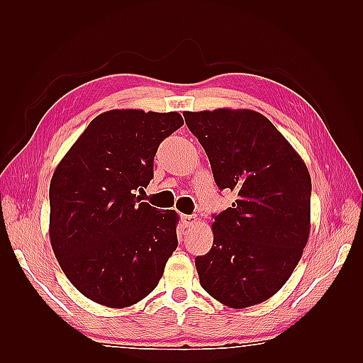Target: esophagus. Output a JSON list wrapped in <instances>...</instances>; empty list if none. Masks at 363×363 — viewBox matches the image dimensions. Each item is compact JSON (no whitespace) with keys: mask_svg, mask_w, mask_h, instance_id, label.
<instances>
[{"mask_svg":"<svg viewBox=\"0 0 363 363\" xmlns=\"http://www.w3.org/2000/svg\"><path fill=\"white\" fill-rule=\"evenodd\" d=\"M182 223H183V225L186 228H189V227H192L196 223V216L195 215H183L182 216Z\"/></svg>","mask_w":363,"mask_h":363,"instance_id":"1","label":"esophagus"}]
</instances>
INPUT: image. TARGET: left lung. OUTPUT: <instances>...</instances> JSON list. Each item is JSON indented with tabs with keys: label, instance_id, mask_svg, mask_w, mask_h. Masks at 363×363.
Instances as JSON below:
<instances>
[{
	"label": "left lung",
	"instance_id": "8db88e82",
	"mask_svg": "<svg viewBox=\"0 0 363 363\" xmlns=\"http://www.w3.org/2000/svg\"><path fill=\"white\" fill-rule=\"evenodd\" d=\"M219 189L238 200L213 216V245L195 259L203 289L244 309L276 294L303 255L311 232L312 182L304 160L259 112H184Z\"/></svg>",
	"mask_w": 363,
	"mask_h": 363
}]
</instances>
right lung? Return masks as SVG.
Returning <instances> with one entry per match:
<instances>
[{
	"instance_id": "add662e5",
	"label": "right lung",
	"mask_w": 363,
	"mask_h": 363,
	"mask_svg": "<svg viewBox=\"0 0 363 363\" xmlns=\"http://www.w3.org/2000/svg\"><path fill=\"white\" fill-rule=\"evenodd\" d=\"M177 112L98 115L57 164L50 184V239L65 276L113 309L157 286L177 248L179 215L140 201L160 142L183 125Z\"/></svg>"
}]
</instances>
